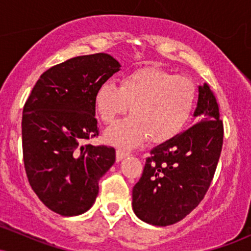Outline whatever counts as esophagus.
<instances>
[{
    "label": "esophagus",
    "instance_id": "esophagus-1",
    "mask_svg": "<svg viewBox=\"0 0 251 251\" xmlns=\"http://www.w3.org/2000/svg\"><path fill=\"white\" fill-rule=\"evenodd\" d=\"M129 153L127 151H125V150L124 149H118L117 150V160L118 162H120V160L123 159V158H125V157H127Z\"/></svg>",
    "mask_w": 251,
    "mask_h": 251
}]
</instances>
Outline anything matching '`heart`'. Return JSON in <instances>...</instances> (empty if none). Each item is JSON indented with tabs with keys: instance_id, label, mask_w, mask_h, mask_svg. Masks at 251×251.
I'll return each mask as SVG.
<instances>
[{
	"instance_id": "b5f03b06",
	"label": "heart",
	"mask_w": 251,
	"mask_h": 251,
	"mask_svg": "<svg viewBox=\"0 0 251 251\" xmlns=\"http://www.w3.org/2000/svg\"><path fill=\"white\" fill-rule=\"evenodd\" d=\"M197 89L189 77L157 67L125 74L120 87L103 81L96 92V107L105 124L129 111L133 116L106 131V140L120 148H135L150 137L154 143L171 139L185 127L196 106Z\"/></svg>"
}]
</instances>
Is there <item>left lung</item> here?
<instances>
[{
	"instance_id": "left-lung-1",
	"label": "left lung",
	"mask_w": 251,
	"mask_h": 251,
	"mask_svg": "<svg viewBox=\"0 0 251 251\" xmlns=\"http://www.w3.org/2000/svg\"><path fill=\"white\" fill-rule=\"evenodd\" d=\"M194 117L197 124L151 150L132 190L134 214L152 226L183 220L201 203L214 178L224 132L208 83L198 86Z\"/></svg>"
}]
</instances>
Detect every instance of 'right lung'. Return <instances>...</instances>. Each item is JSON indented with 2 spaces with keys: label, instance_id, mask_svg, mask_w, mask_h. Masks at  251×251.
Instances as JSON below:
<instances>
[{
  "label": "right lung",
  "instance_id": "right-lung-1",
  "mask_svg": "<svg viewBox=\"0 0 251 251\" xmlns=\"http://www.w3.org/2000/svg\"><path fill=\"white\" fill-rule=\"evenodd\" d=\"M120 70L105 53L76 56L40 76L22 114V150L31 189L51 211L77 216L93 205L99 179L116 162L111 146L85 140L98 137L96 92Z\"/></svg>",
  "mask_w": 251,
  "mask_h": 251
}]
</instances>
